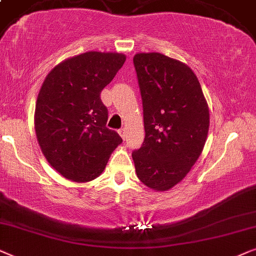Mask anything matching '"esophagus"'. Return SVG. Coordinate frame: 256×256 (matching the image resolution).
I'll return each instance as SVG.
<instances>
[{
	"label": "esophagus",
	"mask_w": 256,
	"mask_h": 256,
	"mask_svg": "<svg viewBox=\"0 0 256 256\" xmlns=\"http://www.w3.org/2000/svg\"><path fill=\"white\" fill-rule=\"evenodd\" d=\"M118 134H120V137H122V139H125V137H126V131H125V128H120V130L118 131Z\"/></svg>",
	"instance_id": "34e87169"
}]
</instances>
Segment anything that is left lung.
<instances>
[{
  "instance_id": "8db88e82",
  "label": "left lung",
  "mask_w": 256,
  "mask_h": 256,
  "mask_svg": "<svg viewBox=\"0 0 256 256\" xmlns=\"http://www.w3.org/2000/svg\"><path fill=\"white\" fill-rule=\"evenodd\" d=\"M142 100L145 138L132 153L142 182L168 190L202 154L210 128L208 105L186 64L159 52L134 57Z\"/></svg>"
}]
</instances>
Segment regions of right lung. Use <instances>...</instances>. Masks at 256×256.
I'll return each instance as SVG.
<instances>
[{
	"label": "right lung",
	"mask_w": 256,
	"mask_h": 256,
	"mask_svg": "<svg viewBox=\"0 0 256 256\" xmlns=\"http://www.w3.org/2000/svg\"><path fill=\"white\" fill-rule=\"evenodd\" d=\"M126 60L118 52L88 51L50 71L35 108V131L44 156L64 178L86 182L97 178L122 142L106 128L102 90Z\"/></svg>",
	"instance_id": "add662e5"
}]
</instances>
